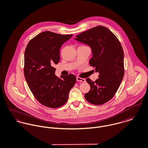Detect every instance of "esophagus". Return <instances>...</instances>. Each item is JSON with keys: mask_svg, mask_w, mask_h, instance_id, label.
Listing matches in <instances>:
<instances>
[{"mask_svg": "<svg viewBox=\"0 0 148 148\" xmlns=\"http://www.w3.org/2000/svg\"><path fill=\"white\" fill-rule=\"evenodd\" d=\"M76 80L77 81H80V82H85V80L84 79H82V78H81L80 77H76Z\"/></svg>", "mask_w": 148, "mask_h": 148, "instance_id": "esophagus-1", "label": "esophagus"}]
</instances>
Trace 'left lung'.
<instances>
[{"instance_id": "left-lung-1", "label": "left lung", "mask_w": 148, "mask_h": 148, "mask_svg": "<svg viewBox=\"0 0 148 148\" xmlns=\"http://www.w3.org/2000/svg\"><path fill=\"white\" fill-rule=\"evenodd\" d=\"M76 40L89 45L93 57L90 65L99 72L95 81H86L90 86L86 100L95 105H103L116 94L124 75V52L120 41L106 27L97 26L76 36Z\"/></svg>"}]
</instances>
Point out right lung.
Wrapping results in <instances>:
<instances>
[{
  "label": "right lung",
  "mask_w": 148,
  "mask_h": 148,
  "mask_svg": "<svg viewBox=\"0 0 148 148\" xmlns=\"http://www.w3.org/2000/svg\"><path fill=\"white\" fill-rule=\"evenodd\" d=\"M73 34L62 35L50 31L42 32L29 42L25 50L24 73L35 98L43 106L55 108L67 101L76 77L73 74L55 75L60 60V48Z\"/></svg>",
  "instance_id": "right-lung-1"
}]
</instances>
